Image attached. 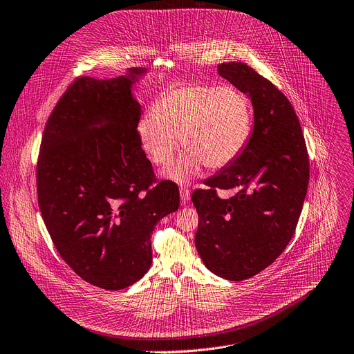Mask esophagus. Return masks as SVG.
Returning a JSON list of instances; mask_svg holds the SVG:
<instances>
[{
	"label": "esophagus",
	"mask_w": 354,
	"mask_h": 354,
	"mask_svg": "<svg viewBox=\"0 0 354 354\" xmlns=\"http://www.w3.org/2000/svg\"><path fill=\"white\" fill-rule=\"evenodd\" d=\"M180 201L183 205H186L189 201H190V190L187 189V186H180Z\"/></svg>",
	"instance_id": "1"
}]
</instances>
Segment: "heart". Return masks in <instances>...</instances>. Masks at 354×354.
<instances>
[{"label":"heart","mask_w":354,"mask_h":354,"mask_svg":"<svg viewBox=\"0 0 354 354\" xmlns=\"http://www.w3.org/2000/svg\"><path fill=\"white\" fill-rule=\"evenodd\" d=\"M151 117L138 124V140L148 159L165 167L180 144L186 151L167 176L185 182L205 164L209 169L230 165L245 148L252 130V110L234 87L179 86L155 102Z\"/></svg>","instance_id":"heart-1"}]
</instances>
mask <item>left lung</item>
I'll return each mask as SVG.
<instances>
[{
  "label": "left lung",
  "instance_id": "1",
  "mask_svg": "<svg viewBox=\"0 0 354 354\" xmlns=\"http://www.w3.org/2000/svg\"><path fill=\"white\" fill-rule=\"evenodd\" d=\"M218 75L248 95L254 128L243 152L192 195L199 224L196 250L216 275L243 281L271 266L291 241L309 182V158L292 104L241 62ZM216 188H234L220 200Z\"/></svg>",
  "mask_w": 354,
  "mask_h": 354
}]
</instances>
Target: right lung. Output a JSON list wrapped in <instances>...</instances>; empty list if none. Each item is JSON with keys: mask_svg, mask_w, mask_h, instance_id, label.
<instances>
[{"mask_svg": "<svg viewBox=\"0 0 354 354\" xmlns=\"http://www.w3.org/2000/svg\"><path fill=\"white\" fill-rule=\"evenodd\" d=\"M145 73L76 79L48 118L38 158V203L56 250L82 279L110 291L147 274L156 223L179 207L172 182L153 186L138 140L133 86Z\"/></svg>", "mask_w": 354, "mask_h": 354, "instance_id": "obj_1", "label": "right lung"}]
</instances>
